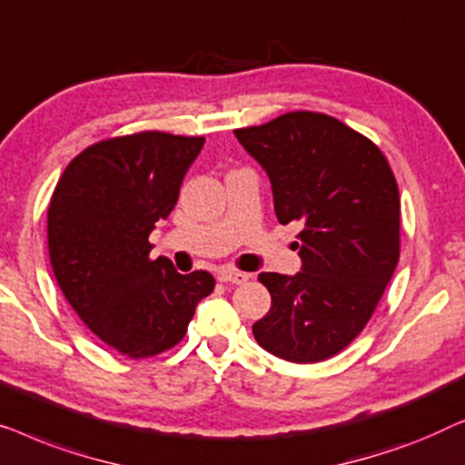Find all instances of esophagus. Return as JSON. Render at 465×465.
<instances>
[{"label": "esophagus", "instance_id": "1", "mask_svg": "<svg viewBox=\"0 0 465 465\" xmlns=\"http://www.w3.org/2000/svg\"><path fill=\"white\" fill-rule=\"evenodd\" d=\"M251 278L244 272H233V270H221L219 272V280L221 282H230V284H242Z\"/></svg>", "mask_w": 465, "mask_h": 465}]
</instances>
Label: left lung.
<instances>
[{
  "label": "left lung",
  "instance_id": "left-lung-1",
  "mask_svg": "<svg viewBox=\"0 0 465 465\" xmlns=\"http://www.w3.org/2000/svg\"><path fill=\"white\" fill-rule=\"evenodd\" d=\"M265 170L282 225L297 221L301 272H263L272 307L252 335L289 362H320L358 337L401 257L394 173L356 130L324 114L292 111L233 130Z\"/></svg>",
  "mask_w": 465,
  "mask_h": 465
}]
</instances>
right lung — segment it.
<instances>
[{
    "label": "right lung",
    "instance_id": "add662e5",
    "mask_svg": "<svg viewBox=\"0 0 465 465\" xmlns=\"http://www.w3.org/2000/svg\"><path fill=\"white\" fill-rule=\"evenodd\" d=\"M204 136L139 133L84 149L48 208L54 278L82 322L120 354L147 358L185 337L214 289L208 272L179 273L149 259V233L168 219Z\"/></svg>",
    "mask_w": 465,
    "mask_h": 465
}]
</instances>
